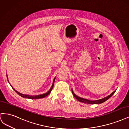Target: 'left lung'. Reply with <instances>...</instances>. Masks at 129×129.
I'll use <instances>...</instances> for the list:
<instances>
[{"label": "left lung", "mask_w": 129, "mask_h": 129, "mask_svg": "<svg viewBox=\"0 0 129 129\" xmlns=\"http://www.w3.org/2000/svg\"><path fill=\"white\" fill-rule=\"evenodd\" d=\"M115 91H114L113 92H112L110 95H109V96H107L104 97V98L102 99H100L99 100H95V101H90L87 99H83V98H81V97H80L79 96H76L75 93H74L73 90L72 89V91L73 93V95H74V96L75 97V98L79 101L80 102H81L82 103H86V104H101V103H102L103 102H104L105 101H106L107 100H108L109 98H110V97L114 94V93L115 92Z\"/></svg>", "instance_id": "left-lung-1"}]
</instances>
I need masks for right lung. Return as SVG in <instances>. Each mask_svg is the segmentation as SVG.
<instances>
[{"label":"right lung","instance_id":"1","mask_svg":"<svg viewBox=\"0 0 129 129\" xmlns=\"http://www.w3.org/2000/svg\"><path fill=\"white\" fill-rule=\"evenodd\" d=\"M6 76H7V79H8V77H7V75H6ZM55 78H56V77L54 79V80H53V82L51 88H50V89H49V90L48 92H47L46 93H44V94L39 95H36V96H30V95H25V94H22V93H20V92H18V91H17V90H15V89H14L12 87V88L14 90L15 92H16L19 95H20V96H21V97H24V98H27V99H42V98H44V97H45L46 96H48V95L49 94V93H50V92H51L52 90V89H53V86H54V81H55Z\"/></svg>","mask_w":129,"mask_h":129}]
</instances>
